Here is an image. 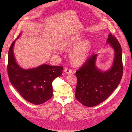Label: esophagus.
<instances>
[{
  "mask_svg": "<svg viewBox=\"0 0 132 132\" xmlns=\"http://www.w3.org/2000/svg\"><path fill=\"white\" fill-rule=\"evenodd\" d=\"M64 72H65V73L67 74H71L72 73V71L71 70H70V69H68L67 68H66L64 69Z\"/></svg>",
  "mask_w": 132,
  "mask_h": 132,
  "instance_id": "obj_1",
  "label": "esophagus"
}]
</instances>
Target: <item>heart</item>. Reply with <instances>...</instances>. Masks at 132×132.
I'll return each mask as SVG.
<instances>
[{"label": "heart", "instance_id": "1", "mask_svg": "<svg viewBox=\"0 0 132 132\" xmlns=\"http://www.w3.org/2000/svg\"><path fill=\"white\" fill-rule=\"evenodd\" d=\"M80 42L81 38L80 37H74L66 40L62 44V47L64 48H72L77 45ZM89 42L88 41L85 40L74 47L71 51L70 58L74 65H80L84 64L86 61L89 53ZM55 51L56 53H58L59 51L55 50Z\"/></svg>", "mask_w": 132, "mask_h": 132}]
</instances>
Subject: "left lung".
Returning <instances> with one entry per match:
<instances>
[{
    "mask_svg": "<svg viewBox=\"0 0 132 132\" xmlns=\"http://www.w3.org/2000/svg\"><path fill=\"white\" fill-rule=\"evenodd\" d=\"M114 50L111 67L103 71L96 65L98 54L90 57L76 72L78 82L75 97L83 105L92 107L106 100L119 85L123 73L121 46L110 33L106 40Z\"/></svg>",
    "mask_w": 132,
    "mask_h": 132,
    "instance_id": "obj_1",
    "label": "left lung"
}]
</instances>
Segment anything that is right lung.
Segmentation results:
<instances>
[{
  "label": "right lung",
  "mask_w": 132,
  "mask_h": 132,
  "mask_svg": "<svg viewBox=\"0 0 132 132\" xmlns=\"http://www.w3.org/2000/svg\"><path fill=\"white\" fill-rule=\"evenodd\" d=\"M15 41L12 43L9 51L7 70L10 81L24 100L34 104H40L52 96V82L62 75L63 67L44 64L32 68H22L17 63L13 52Z\"/></svg>",
  "instance_id": "1"
}]
</instances>
